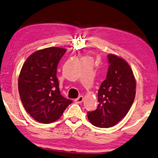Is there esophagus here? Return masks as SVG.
I'll return each mask as SVG.
<instances>
[{"instance_id": "34e87169", "label": "esophagus", "mask_w": 158, "mask_h": 158, "mask_svg": "<svg viewBox=\"0 0 158 158\" xmlns=\"http://www.w3.org/2000/svg\"><path fill=\"white\" fill-rule=\"evenodd\" d=\"M75 103H82V102L83 101V97L82 95H80L78 98H76V99L75 100Z\"/></svg>"}]
</instances>
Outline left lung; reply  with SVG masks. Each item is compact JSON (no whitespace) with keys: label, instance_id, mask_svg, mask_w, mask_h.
<instances>
[{"label":"left lung","instance_id":"8db88e82","mask_svg":"<svg viewBox=\"0 0 158 158\" xmlns=\"http://www.w3.org/2000/svg\"><path fill=\"white\" fill-rule=\"evenodd\" d=\"M106 78L98 90L96 110L87 112L90 123L101 128L112 127L127 115L135 97L136 81L123 59L109 54Z\"/></svg>","mask_w":158,"mask_h":158}]
</instances>
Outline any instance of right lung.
<instances>
[{
  "label": "right lung",
  "instance_id": "obj_1",
  "mask_svg": "<svg viewBox=\"0 0 158 158\" xmlns=\"http://www.w3.org/2000/svg\"><path fill=\"white\" fill-rule=\"evenodd\" d=\"M66 49L49 47L35 52L25 61L18 79V91L26 111L37 121L58 120L71 100L63 97L57 67Z\"/></svg>",
  "mask_w": 158,
  "mask_h": 158
}]
</instances>
